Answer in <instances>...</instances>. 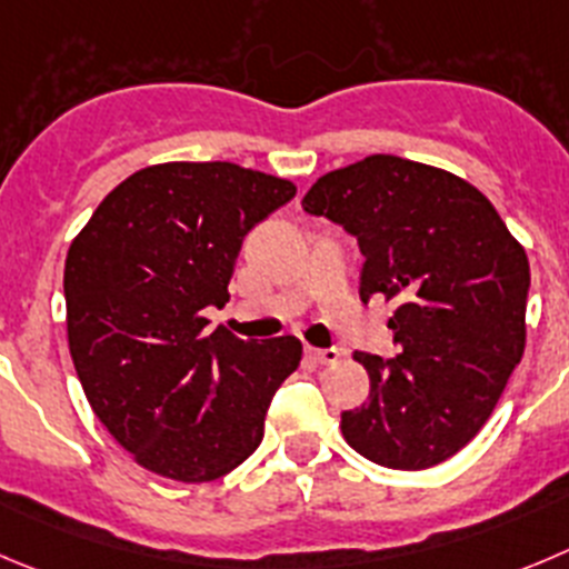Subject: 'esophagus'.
<instances>
[{"instance_id":"esophagus-1","label":"esophagus","mask_w":569,"mask_h":569,"mask_svg":"<svg viewBox=\"0 0 569 569\" xmlns=\"http://www.w3.org/2000/svg\"><path fill=\"white\" fill-rule=\"evenodd\" d=\"M307 355H310L316 362H321V366H332V362L340 360L338 349H307Z\"/></svg>"}]
</instances>
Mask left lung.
I'll return each mask as SVG.
<instances>
[{
    "mask_svg": "<svg viewBox=\"0 0 569 569\" xmlns=\"http://www.w3.org/2000/svg\"><path fill=\"white\" fill-rule=\"evenodd\" d=\"M305 212L343 226L366 257L360 299L397 301V357L355 351L369 402L340 413L351 450L388 469H427L463 450L525 351L531 268L480 189L438 167L366 156L327 172Z\"/></svg>",
    "mask_w": 569,
    "mask_h": 569,
    "instance_id": "obj_1",
    "label": "left lung"
}]
</instances>
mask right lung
Instances as JSON below:
<instances>
[{
    "label": "right lung",
    "instance_id": "add662e5",
    "mask_svg": "<svg viewBox=\"0 0 569 569\" xmlns=\"http://www.w3.org/2000/svg\"><path fill=\"white\" fill-rule=\"evenodd\" d=\"M296 187L231 161H170L102 198L69 246L67 335L86 399L139 467L209 483L259 447L276 388L301 362L293 335L209 329L242 240Z\"/></svg>",
    "mask_w": 569,
    "mask_h": 569
}]
</instances>
